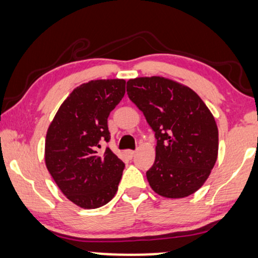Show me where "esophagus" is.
<instances>
[{
  "label": "esophagus",
  "instance_id": "1",
  "mask_svg": "<svg viewBox=\"0 0 258 258\" xmlns=\"http://www.w3.org/2000/svg\"><path fill=\"white\" fill-rule=\"evenodd\" d=\"M135 150H126V152H125V154H126V155H128V156H130V158H133V156L134 155H135Z\"/></svg>",
  "mask_w": 258,
  "mask_h": 258
}]
</instances>
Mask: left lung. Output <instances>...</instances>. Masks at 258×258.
I'll return each mask as SVG.
<instances>
[{
  "label": "left lung",
  "mask_w": 258,
  "mask_h": 258,
  "mask_svg": "<svg viewBox=\"0 0 258 258\" xmlns=\"http://www.w3.org/2000/svg\"><path fill=\"white\" fill-rule=\"evenodd\" d=\"M126 93L155 132V161L146 173L163 198L181 199L202 187L218 158V126L203 99L165 77L126 82Z\"/></svg>",
  "instance_id": "left-lung-1"
}]
</instances>
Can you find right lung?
<instances>
[{
    "instance_id": "obj_1",
    "label": "right lung",
    "mask_w": 258,
    "mask_h": 258,
    "mask_svg": "<svg viewBox=\"0 0 258 258\" xmlns=\"http://www.w3.org/2000/svg\"><path fill=\"white\" fill-rule=\"evenodd\" d=\"M125 93L124 79L79 85L56 111L45 140V163L56 186L82 209H98L115 197L124 163L109 142L108 117Z\"/></svg>"
}]
</instances>
